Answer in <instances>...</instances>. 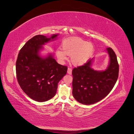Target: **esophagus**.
Wrapping results in <instances>:
<instances>
[{
    "mask_svg": "<svg viewBox=\"0 0 134 134\" xmlns=\"http://www.w3.org/2000/svg\"><path fill=\"white\" fill-rule=\"evenodd\" d=\"M68 73L69 74H71L72 73V68L70 67H69L68 69Z\"/></svg>",
    "mask_w": 134,
    "mask_h": 134,
    "instance_id": "34e87169",
    "label": "esophagus"
}]
</instances>
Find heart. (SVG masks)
<instances>
[{"label":"heart","mask_w":134,"mask_h":134,"mask_svg":"<svg viewBox=\"0 0 134 134\" xmlns=\"http://www.w3.org/2000/svg\"><path fill=\"white\" fill-rule=\"evenodd\" d=\"M62 50L56 51V55L60 62L67 59L66 55L71 56V62L75 66L86 63L94 51L93 44L79 38H68L63 41Z\"/></svg>","instance_id":"obj_1"}]
</instances>
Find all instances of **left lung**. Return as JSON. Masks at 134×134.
<instances>
[{
	"instance_id": "left-lung-1",
	"label": "left lung",
	"mask_w": 134,
	"mask_h": 134,
	"mask_svg": "<svg viewBox=\"0 0 134 134\" xmlns=\"http://www.w3.org/2000/svg\"><path fill=\"white\" fill-rule=\"evenodd\" d=\"M107 50L110 58L107 70H93L91 68L92 60L72 69V96L79 103L88 105L99 102L115 85L119 76V63L114 51L111 47Z\"/></svg>"
}]
</instances>
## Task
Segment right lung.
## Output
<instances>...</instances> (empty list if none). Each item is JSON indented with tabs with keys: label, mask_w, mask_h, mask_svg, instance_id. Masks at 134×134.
Listing matches in <instances>:
<instances>
[{
	"label": "right lung",
	"mask_w": 134,
	"mask_h": 134,
	"mask_svg": "<svg viewBox=\"0 0 134 134\" xmlns=\"http://www.w3.org/2000/svg\"><path fill=\"white\" fill-rule=\"evenodd\" d=\"M57 36H34L20 50L16 61L19 85L28 97L37 102H45L54 97L59 82L67 72L68 67L58 64L51 55L42 59L38 55L42 44Z\"/></svg>",
	"instance_id": "1"
}]
</instances>
